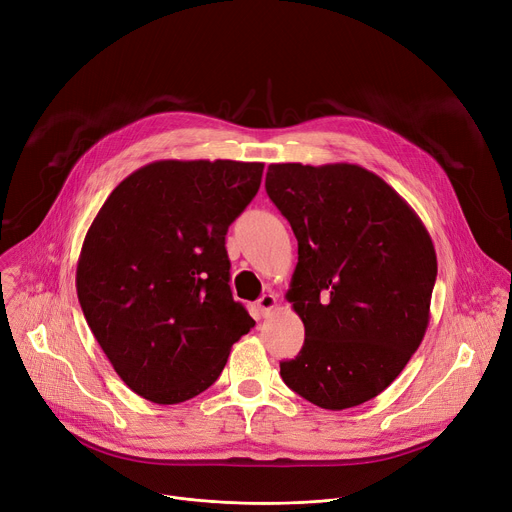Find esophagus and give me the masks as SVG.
<instances>
[{"instance_id":"34e87169","label":"esophagus","mask_w":512,"mask_h":512,"mask_svg":"<svg viewBox=\"0 0 512 512\" xmlns=\"http://www.w3.org/2000/svg\"><path fill=\"white\" fill-rule=\"evenodd\" d=\"M275 306H277V298H275L273 294H263V296L257 300V308L261 310L263 316H267Z\"/></svg>"}]
</instances>
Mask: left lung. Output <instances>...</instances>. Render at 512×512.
<instances>
[{
  "instance_id": "obj_1",
  "label": "left lung",
  "mask_w": 512,
  "mask_h": 512,
  "mask_svg": "<svg viewBox=\"0 0 512 512\" xmlns=\"http://www.w3.org/2000/svg\"><path fill=\"white\" fill-rule=\"evenodd\" d=\"M265 190L298 239L286 298L306 337L296 359L280 363L284 382L327 410L376 398L429 327V230L382 177L351 163H273Z\"/></svg>"
}]
</instances>
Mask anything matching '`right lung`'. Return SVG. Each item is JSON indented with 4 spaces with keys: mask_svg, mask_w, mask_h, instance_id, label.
<instances>
[{
    "mask_svg": "<svg viewBox=\"0 0 512 512\" xmlns=\"http://www.w3.org/2000/svg\"><path fill=\"white\" fill-rule=\"evenodd\" d=\"M263 163H149L116 185L77 261V298L120 380L155 404L210 388L255 320L232 300L226 230Z\"/></svg>",
    "mask_w": 512,
    "mask_h": 512,
    "instance_id": "right-lung-1",
    "label": "right lung"
}]
</instances>
